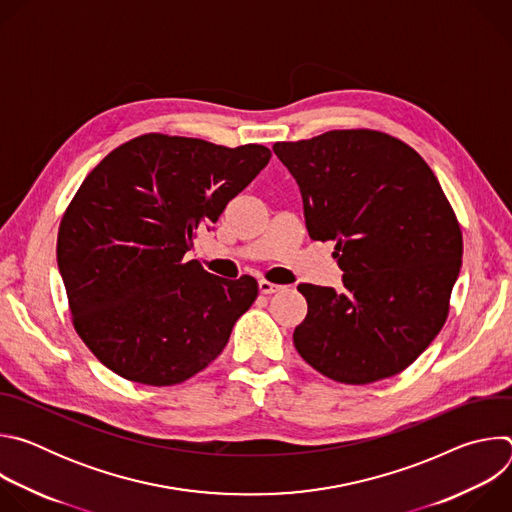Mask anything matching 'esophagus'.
I'll list each match as a JSON object with an SVG mask.
<instances>
[{"mask_svg":"<svg viewBox=\"0 0 512 512\" xmlns=\"http://www.w3.org/2000/svg\"><path fill=\"white\" fill-rule=\"evenodd\" d=\"M279 289H283V285L271 283V281H267V279H259V291H261V294L269 296V294H275V291H279Z\"/></svg>","mask_w":512,"mask_h":512,"instance_id":"34e87169","label":"esophagus"}]
</instances>
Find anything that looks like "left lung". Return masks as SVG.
<instances>
[{"label":"left lung","instance_id":"8db88e82","mask_svg":"<svg viewBox=\"0 0 512 512\" xmlns=\"http://www.w3.org/2000/svg\"><path fill=\"white\" fill-rule=\"evenodd\" d=\"M314 241H334L344 289L300 283V356L346 385L389 379L442 330L462 267V231L425 160L397 137L336 129L279 141Z\"/></svg>","mask_w":512,"mask_h":512}]
</instances>
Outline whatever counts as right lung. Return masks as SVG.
<instances>
[{
    "label": "right lung",
    "instance_id": "1",
    "mask_svg": "<svg viewBox=\"0 0 512 512\" xmlns=\"http://www.w3.org/2000/svg\"><path fill=\"white\" fill-rule=\"evenodd\" d=\"M269 158L257 143L145 133L85 178L62 216L56 259L77 334L115 375L170 387L223 352L259 285L184 255Z\"/></svg>",
    "mask_w": 512,
    "mask_h": 512
}]
</instances>
